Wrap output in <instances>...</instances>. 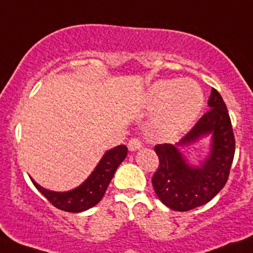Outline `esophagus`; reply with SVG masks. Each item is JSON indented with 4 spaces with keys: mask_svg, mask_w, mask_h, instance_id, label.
I'll list each match as a JSON object with an SVG mask.
<instances>
[{
    "mask_svg": "<svg viewBox=\"0 0 253 253\" xmlns=\"http://www.w3.org/2000/svg\"><path fill=\"white\" fill-rule=\"evenodd\" d=\"M128 148H129V150H130V151H136V150H139L140 148H143V143H141L139 139L133 138V139H130V140H129Z\"/></svg>",
    "mask_w": 253,
    "mask_h": 253,
    "instance_id": "1",
    "label": "esophagus"
}]
</instances>
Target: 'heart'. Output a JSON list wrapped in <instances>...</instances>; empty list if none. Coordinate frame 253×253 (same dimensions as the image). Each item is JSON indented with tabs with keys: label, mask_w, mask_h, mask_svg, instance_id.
Listing matches in <instances>:
<instances>
[{
	"label": "heart",
	"mask_w": 253,
	"mask_h": 253,
	"mask_svg": "<svg viewBox=\"0 0 253 253\" xmlns=\"http://www.w3.org/2000/svg\"><path fill=\"white\" fill-rule=\"evenodd\" d=\"M149 105L158 109L153 122L154 133L172 139L194 124L204 107L203 89L194 79H165L149 90Z\"/></svg>",
	"instance_id": "1"
}]
</instances>
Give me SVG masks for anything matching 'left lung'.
<instances>
[{
  "mask_svg": "<svg viewBox=\"0 0 253 253\" xmlns=\"http://www.w3.org/2000/svg\"><path fill=\"white\" fill-rule=\"evenodd\" d=\"M209 112L175 145L159 144L158 170L151 182L160 201L175 211H189L205 205L222 190L230 175L235 155V136L227 108L220 93L212 88ZM211 138V150L197 166L190 165L179 149Z\"/></svg>",
  "mask_w": 253,
  "mask_h": 253,
  "instance_id": "1",
  "label": "left lung"
}]
</instances>
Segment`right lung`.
<instances>
[{
	"mask_svg": "<svg viewBox=\"0 0 253 253\" xmlns=\"http://www.w3.org/2000/svg\"><path fill=\"white\" fill-rule=\"evenodd\" d=\"M126 155H128V148L125 145H118L110 150H107L85 181L69 191H52L41 186L32 177L31 180L38 191L53 206L67 212H82L95 206L102 200L108 189V185L114 176L115 170L126 158Z\"/></svg>",
	"mask_w": 253,
	"mask_h": 253,
	"instance_id": "add662e5",
	"label": "right lung"
}]
</instances>
